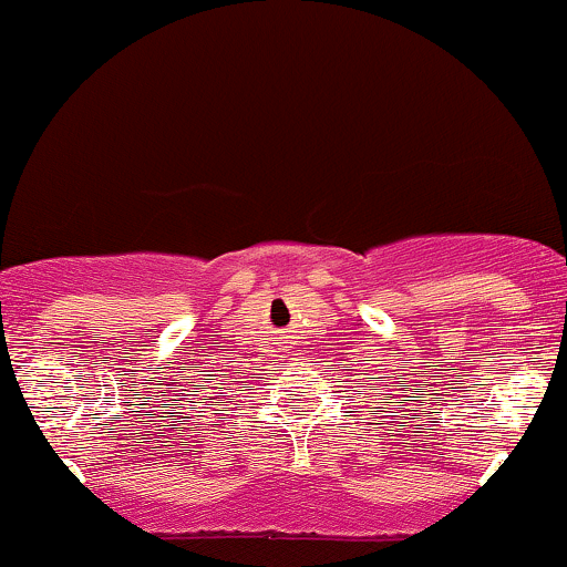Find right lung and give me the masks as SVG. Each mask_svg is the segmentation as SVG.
Masks as SVG:
<instances>
[{
    "mask_svg": "<svg viewBox=\"0 0 567 567\" xmlns=\"http://www.w3.org/2000/svg\"><path fill=\"white\" fill-rule=\"evenodd\" d=\"M224 379H229V375H224ZM210 381H213V383H216V379H210ZM210 381H207V383H210Z\"/></svg>",
    "mask_w": 567,
    "mask_h": 567,
    "instance_id": "add662e5",
    "label": "right lung"
}]
</instances>
